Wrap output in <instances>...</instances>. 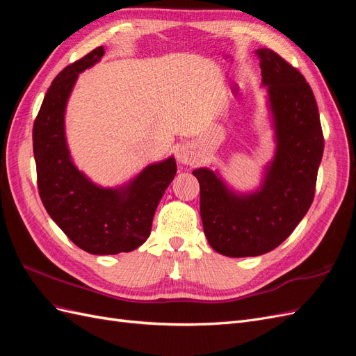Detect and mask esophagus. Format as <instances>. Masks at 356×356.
<instances>
[{
	"label": "esophagus",
	"mask_w": 356,
	"mask_h": 356,
	"mask_svg": "<svg viewBox=\"0 0 356 356\" xmlns=\"http://www.w3.org/2000/svg\"><path fill=\"white\" fill-rule=\"evenodd\" d=\"M177 159H178V161H179L181 165H193V163H195V161L197 160V152H196V148L193 147V145H190V144L182 145V147L179 148Z\"/></svg>",
	"instance_id": "1"
}]
</instances>
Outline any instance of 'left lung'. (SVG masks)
<instances>
[{"label": "left lung", "instance_id": "1", "mask_svg": "<svg viewBox=\"0 0 356 356\" xmlns=\"http://www.w3.org/2000/svg\"><path fill=\"white\" fill-rule=\"evenodd\" d=\"M255 55L276 144L260 187L236 191L218 170H193L204 236L212 250L236 258L263 255L294 232L314 202L324 153L318 105L303 75L270 49Z\"/></svg>", "mask_w": 356, "mask_h": 356}]
</instances>
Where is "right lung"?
Returning <instances> with one entry per match:
<instances>
[{"instance_id": "obj_1", "label": "right lung", "mask_w": 356, "mask_h": 356, "mask_svg": "<svg viewBox=\"0 0 356 356\" xmlns=\"http://www.w3.org/2000/svg\"><path fill=\"white\" fill-rule=\"evenodd\" d=\"M104 53L102 46L95 49L53 80L32 131L41 202L59 229L93 255L131 252L141 246L177 174L170 156L145 166L122 186L102 187L75 166L65 134L67 104L79 74L99 62Z\"/></svg>"}]
</instances>
